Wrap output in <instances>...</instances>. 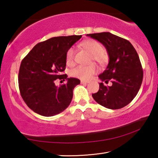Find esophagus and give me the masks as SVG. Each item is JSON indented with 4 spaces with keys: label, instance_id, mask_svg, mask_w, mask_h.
Wrapping results in <instances>:
<instances>
[{
    "label": "esophagus",
    "instance_id": "34e87169",
    "mask_svg": "<svg viewBox=\"0 0 158 158\" xmlns=\"http://www.w3.org/2000/svg\"><path fill=\"white\" fill-rule=\"evenodd\" d=\"M88 83H89V81H83V80H81V84H88Z\"/></svg>",
    "mask_w": 158,
    "mask_h": 158
}]
</instances>
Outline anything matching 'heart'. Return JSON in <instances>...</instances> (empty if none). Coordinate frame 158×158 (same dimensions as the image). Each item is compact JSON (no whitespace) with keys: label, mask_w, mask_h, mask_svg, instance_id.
Listing matches in <instances>:
<instances>
[{"label":"heart","mask_w":158,"mask_h":158,"mask_svg":"<svg viewBox=\"0 0 158 158\" xmlns=\"http://www.w3.org/2000/svg\"><path fill=\"white\" fill-rule=\"evenodd\" d=\"M80 45L91 53L90 61H95L101 66H105L109 61V56L100 42L95 40L83 41ZM76 51L70 47L66 53V63L68 65H73L75 60ZM98 72L97 66L92 63L89 65H79L71 71V75L81 80H89Z\"/></svg>","instance_id":"heart-1"}]
</instances>
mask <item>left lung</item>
I'll list each match as a JSON object with an SVG mask.
<instances>
[{
  "instance_id": "obj_1",
  "label": "left lung",
  "mask_w": 158,
  "mask_h": 158,
  "mask_svg": "<svg viewBox=\"0 0 158 158\" xmlns=\"http://www.w3.org/2000/svg\"><path fill=\"white\" fill-rule=\"evenodd\" d=\"M86 35L105 47L109 60L99 78L106 83L109 81L112 83L111 87L100 83L98 92L92 95L93 99L108 109L124 107L135 98L142 83L143 69L137 52L127 40L109 32Z\"/></svg>"
}]
</instances>
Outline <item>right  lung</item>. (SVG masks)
<instances>
[{"instance_id":"right-lung-1","label":"right lung","mask_w":158,"mask_h":158,"mask_svg":"<svg viewBox=\"0 0 158 158\" xmlns=\"http://www.w3.org/2000/svg\"><path fill=\"white\" fill-rule=\"evenodd\" d=\"M81 35L52 37L35 46L21 63L18 81L23 101L31 110L44 116L63 111L70 104L73 90L80 84L77 78H67L66 53ZM67 80L55 85L56 79Z\"/></svg>"}]
</instances>
